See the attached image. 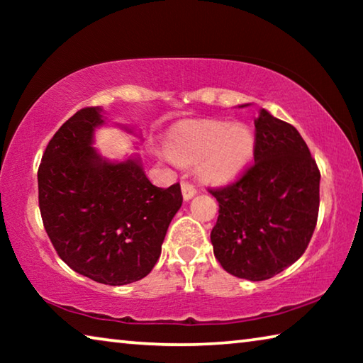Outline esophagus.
<instances>
[{
  "instance_id": "obj_1",
  "label": "esophagus",
  "mask_w": 363,
  "mask_h": 363,
  "mask_svg": "<svg viewBox=\"0 0 363 363\" xmlns=\"http://www.w3.org/2000/svg\"><path fill=\"white\" fill-rule=\"evenodd\" d=\"M181 189H182V196L184 200H190L192 196L196 194V189L194 184H190L189 181H182L181 182Z\"/></svg>"
}]
</instances>
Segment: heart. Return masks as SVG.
<instances>
[{
  "label": "heart",
  "instance_id": "b5f03b06",
  "mask_svg": "<svg viewBox=\"0 0 363 363\" xmlns=\"http://www.w3.org/2000/svg\"><path fill=\"white\" fill-rule=\"evenodd\" d=\"M253 130L243 123L187 120L171 130L168 152L181 162H199V174L210 182H227L247 168L255 153Z\"/></svg>",
  "mask_w": 363,
  "mask_h": 363
}]
</instances>
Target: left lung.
<instances>
[{
  "label": "left lung",
  "instance_id": "left-lung-1",
  "mask_svg": "<svg viewBox=\"0 0 363 363\" xmlns=\"http://www.w3.org/2000/svg\"><path fill=\"white\" fill-rule=\"evenodd\" d=\"M255 128V163L235 182L208 190L219 203L214 256L229 274L259 281L291 266L309 245L320 171L290 123L261 108Z\"/></svg>",
  "mask_w": 363,
  "mask_h": 363
}]
</instances>
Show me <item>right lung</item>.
Here are the masks:
<instances>
[{"mask_svg": "<svg viewBox=\"0 0 363 363\" xmlns=\"http://www.w3.org/2000/svg\"><path fill=\"white\" fill-rule=\"evenodd\" d=\"M101 107H84L49 140L38 168L46 233L67 266L104 285H128L155 266L182 205L179 182L147 179L139 158L107 162L93 147Z\"/></svg>", "mask_w": 363, "mask_h": 363, "instance_id": "obj_1", "label": "right lung"}]
</instances>
